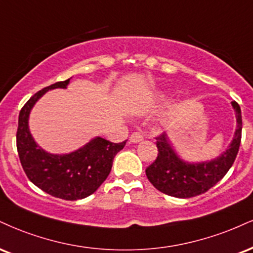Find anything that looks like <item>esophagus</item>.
<instances>
[{"instance_id": "esophagus-1", "label": "esophagus", "mask_w": 253, "mask_h": 253, "mask_svg": "<svg viewBox=\"0 0 253 253\" xmlns=\"http://www.w3.org/2000/svg\"><path fill=\"white\" fill-rule=\"evenodd\" d=\"M129 140H130V142H140L144 140V136H142V134H140L139 132H134L130 134Z\"/></svg>"}]
</instances>
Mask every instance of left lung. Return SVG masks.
Instances as JSON below:
<instances>
[{
	"instance_id": "8db88e82",
	"label": "left lung",
	"mask_w": 253,
	"mask_h": 253,
	"mask_svg": "<svg viewBox=\"0 0 253 253\" xmlns=\"http://www.w3.org/2000/svg\"><path fill=\"white\" fill-rule=\"evenodd\" d=\"M236 112L237 129L227 150L213 160L187 163L180 159L169 144L166 133L157 136L158 157L146 169L148 180L160 192L175 198H191L205 193L224 178L233 165L242 140V112L232 101Z\"/></svg>"
}]
</instances>
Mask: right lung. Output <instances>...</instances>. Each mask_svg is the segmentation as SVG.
<instances>
[{
	"label": "right lung",
	"instance_id": "right-lung-1",
	"mask_svg": "<svg viewBox=\"0 0 253 253\" xmlns=\"http://www.w3.org/2000/svg\"><path fill=\"white\" fill-rule=\"evenodd\" d=\"M71 79L39 90L26 102L19 115L16 146L23 171L33 184L53 197L78 200L95 192L106 180L114 157L125 147L127 140L114 144L96 136L78 151L61 156L39 147L29 132L30 111L45 92L66 88Z\"/></svg>",
	"mask_w": 253,
	"mask_h": 253
}]
</instances>
